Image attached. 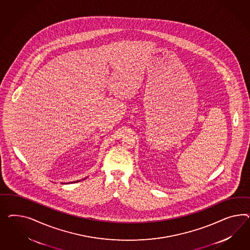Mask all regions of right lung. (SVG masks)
Listing matches in <instances>:
<instances>
[{
	"label": "right lung",
	"instance_id": "1",
	"mask_svg": "<svg viewBox=\"0 0 250 250\" xmlns=\"http://www.w3.org/2000/svg\"><path fill=\"white\" fill-rule=\"evenodd\" d=\"M86 178H87V177H85V178H83V180H84V179H86ZM80 181H81V180H77V181H74V182H70V183H71V184H72V183L80 182ZM70 183H65V184H70ZM63 184H64V183H63Z\"/></svg>",
	"mask_w": 250,
	"mask_h": 250
}]
</instances>
